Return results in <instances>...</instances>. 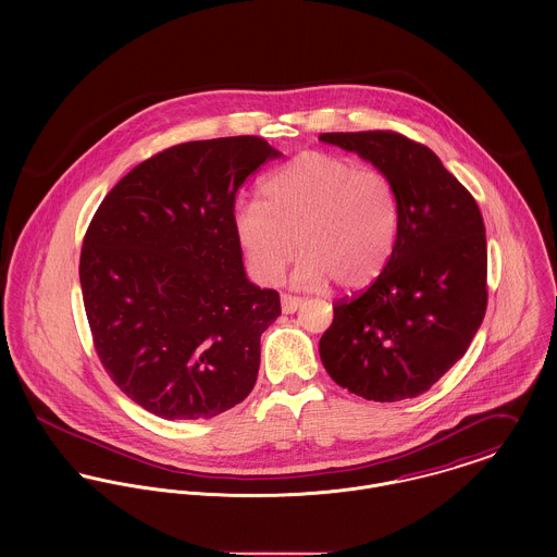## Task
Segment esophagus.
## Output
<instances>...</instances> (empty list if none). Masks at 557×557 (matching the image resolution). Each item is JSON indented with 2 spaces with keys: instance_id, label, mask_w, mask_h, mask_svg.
<instances>
[{
  "instance_id": "1",
  "label": "esophagus",
  "mask_w": 557,
  "mask_h": 557,
  "mask_svg": "<svg viewBox=\"0 0 557 557\" xmlns=\"http://www.w3.org/2000/svg\"><path fill=\"white\" fill-rule=\"evenodd\" d=\"M300 307H302V298H296V296H283L281 298V309H283L285 315L296 313Z\"/></svg>"
}]
</instances>
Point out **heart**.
<instances>
[{"instance_id":"heart-1","label":"heart","mask_w":557,"mask_h":557,"mask_svg":"<svg viewBox=\"0 0 557 557\" xmlns=\"http://www.w3.org/2000/svg\"><path fill=\"white\" fill-rule=\"evenodd\" d=\"M263 203L239 199L232 223L248 272L261 285L281 281L296 248L294 283L347 292L371 287L388 268L400 232L395 184L354 160L305 152L261 182Z\"/></svg>"}]
</instances>
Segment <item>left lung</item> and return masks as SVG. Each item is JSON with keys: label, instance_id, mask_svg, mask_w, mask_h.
<instances>
[{"label": "left lung", "instance_id": "1", "mask_svg": "<svg viewBox=\"0 0 557 557\" xmlns=\"http://www.w3.org/2000/svg\"><path fill=\"white\" fill-rule=\"evenodd\" d=\"M397 188L400 232L382 276L336 302L319 341L327 375L367 400L426 393L468 351L486 311V238L474 197L426 146L391 131L323 133Z\"/></svg>", "mask_w": 557, "mask_h": 557}]
</instances>
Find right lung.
Listing matches in <instances>:
<instances>
[{"instance_id":"1","label":"right lung","mask_w":557,"mask_h":557,"mask_svg":"<svg viewBox=\"0 0 557 557\" xmlns=\"http://www.w3.org/2000/svg\"><path fill=\"white\" fill-rule=\"evenodd\" d=\"M259 137L173 146L126 173L81 250L83 305L115 386L164 420H208L250 395L274 289L248 281L232 210L278 159Z\"/></svg>"}]
</instances>
